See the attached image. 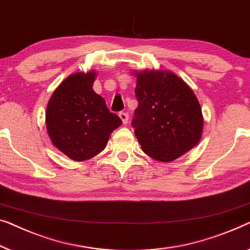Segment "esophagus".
Returning <instances> with one entry per match:
<instances>
[{"label": "esophagus", "mask_w": 250, "mask_h": 250, "mask_svg": "<svg viewBox=\"0 0 250 250\" xmlns=\"http://www.w3.org/2000/svg\"><path fill=\"white\" fill-rule=\"evenodd\" d=\"M119 117H120V119L122 120V122H124V125H126V124H128V120H129V114L126 113V112H120V113H119Z\"/></svg>", "instance_id": "esophagus-1"}]
</instances>
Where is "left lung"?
<instances>
[{
    "label": "left lung",
    "instance_id": "left-lung-1",
    "mask_svg": "<svg viewBox=\"0 0 250 250\" xmlns=\"http://www.w3.org/2000/svg\"><path fill=\"white\" fill-rule=\"evenodd\" d=\"M138 106L131 125L144 152L170 162L199 142L202 108L194 91L172 72H137Z\"/></svg>",
    "mask_w": 250,
    "mask_h": 250
}]
</instances>
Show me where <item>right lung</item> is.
<instances>
[{
  "label": "right lung",
  "instance_id": "right-lung-1",
  "mask_svg": "<svg viewBox=\"0 0 250 250\" xmlns=\"http://www.w3.org/2000/svg\"><path fill=\"white\" fill-rule=\"evenodd\" d=\"M95 72L68 77L52 95L46 128L52 143L73 161L88 160L106 146L122 121L93 90Z\"/></svg>",
  "mask_w": 250,
  "mask_h": 250
}]
</instances>
